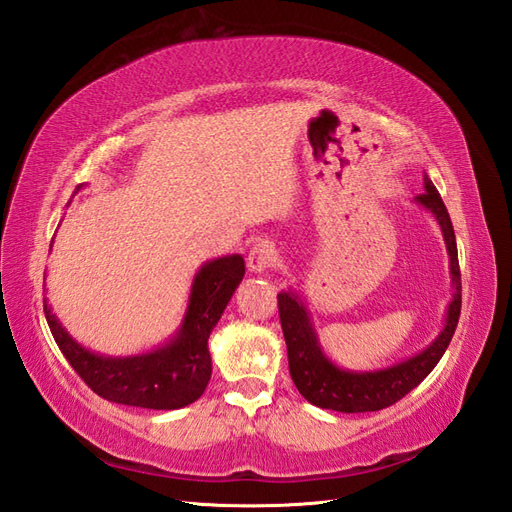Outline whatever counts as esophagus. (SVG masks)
<instances>
[{"label": "esophagus", "instance_id": "1", "mask_svg": "<svg viewBox=\"0 0 512 512\" xmlns=\"http://www.w3.org/2000/svg\"><path fill=\"white\" fill-rule=\"evenodd\" d=\"M276 259V248L268 240H257L248 251V268L253 272H266L272 268Z\"/></svg>", "mask_w": 512, "mask_h": 512}]
</instances>
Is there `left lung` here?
<instances>
[{
	"instance_id": "obj_1",
	"label": "left lung",
	"mask_w": 512,
	"mask_h": 512,
	"mask_svg": "<svg viewBox=\"0 0 512 512\" xmlns=\"http://www.w3.org/2000/svg\"><path fill=\"white\" fill-rule=\"evenodd\" d=\"M416 201L420 206H425L442 227L446 251L450 257L452 287H455V294H452V300L448 304L444 330L437 334V339L425 352L382 371L356 373L339 369L321 352L309 311H306L300 296H296L294 291H283V294L276 296V300H279L281 328L287 343L291 379H294L302 397L321 407V410L358 414L390 407L392 403L403 399L407 392L414 390L435 369V364L440 362L446 352L452 334H455L461 315V270L455 229H452L450 216L440 193H437V188L427 175L425 193L418 195Z\"/></svg>"
}]
</instances>
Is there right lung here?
Masks as SVG:
<instances>
[{"label": "right lung", "mask_w": 512, "mask_h": 512, "mask_svg": "<svg viewBox=\"0 0 512 512\" xmlns=\"http://www.w3.org/2000/svg\"><path fill=\"white\" fill-rule=\"evenodd\" d=\"M242 276V255L218 257L203 264L195 274L178 334L163 347L141 356L107 358L81 347L51 313L47 300L45 317L70 367L98 397L145 410H180L197 401L210 382V332L221 319Z\"/></svg>", "instance_id": "1"}]
</instances>
